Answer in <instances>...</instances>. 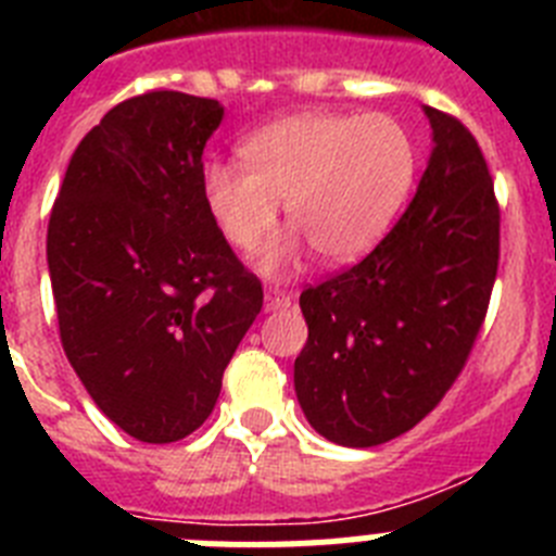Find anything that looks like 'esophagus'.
I'll use <instances>...</instances> for the list:
<instances>
[{"instance_id":"obj_1","label":"esophagus","mask_w":556,"mask_h":556,"mask_svg":"<svg viewBox=\"0 0 556 556\" xmlns=\"http://www.w3.org/2000/svg\"><path fill=\"white\" fill-rule=\"evenodd\" d=\"M292 306V298L287 292H278V289H269L264 292V312H278V308Z\"/></svg>"}]
</instances>
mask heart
Returning a JSON list of instances; mask_svg holds the SVG:
<instances>
[{
  "instance_id": "heart-1",
  "label": "heart",
  "mask_w": 556,
  "mask_h": 556,
  "mask_svg": "<svg viewBox=\"0 0 556 556\" xmlns=\"http://www.w3.org/2000/svg\"><path fill=\"white\" fill-rule=\"evenodd\" d=\"M239 155L203 166V200L242 253L267 242L287 203L294 230L262 255L267 275L308 244L328 264L358 262L384 239L415 178V144L384 113H298L250 132Z\"/></svg>"
}]
</instances>
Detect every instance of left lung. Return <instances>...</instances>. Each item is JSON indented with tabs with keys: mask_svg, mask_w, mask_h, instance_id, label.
I'll return each mask as SVG.
<instances>
[{
	"mask_svg": "<svg viewBox=\"0 0 556 556\" xmlns=\"http://www.w3.org/2000/svg\"><path fill=\"white\" fill-rule=\"evenodd\" d=\"M404 217L370 255L301 294L308 339L294 392L348 448L390 443L443 401L476 342L498 269V203L470 130L437 108Z\"/></svg>",
	"mask_w": 556,
	"mask_h": 556,
	"instance_id": "8db88e82",
	"label": "left lung"
}]
</instances>
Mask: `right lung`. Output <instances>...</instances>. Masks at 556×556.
<instances>
[{
	"instance_id": "right-lung-1",
	"label": "right lung",
	"mask_w": 556,
	"mask_h": 556,
	"mask_svg": "<svg viewBox=\"0 0 556 556\" xmlns=\"http://www.w3.org/2000/svg\"><path fill=\"white\" fill-rule=\"evenodd\" d=\"M223 116L184 91L119 102L77 144L49 217L68 365L141 443L205 424L264 303L203 200V150Z\"/></svg>"
}]
</instances>
